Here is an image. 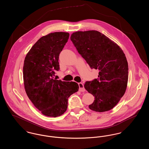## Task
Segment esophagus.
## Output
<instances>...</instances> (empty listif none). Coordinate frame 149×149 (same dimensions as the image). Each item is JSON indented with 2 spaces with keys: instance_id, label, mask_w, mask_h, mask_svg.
<instances>
[{
  "instance_id": "obj_1",
  "label": "esophagus",
  "mask_w": 149,
  "mask_h": 149,
  "mask_svg": "<svg viewBox=\"0 0 149 149\" xmlns=\"http://www.w3.org/2000/svg\"><path fill=\"white\" fill-rule=\"evenodd\" d=\"M78 85H79V91L80 92H85V88H84V85L82 83H78Z\"/></svg>"
}]
</instances>
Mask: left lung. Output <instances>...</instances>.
<instances>
[{"mask_svg":"<svg viewBox=\"0 0 149 149\" xmlns=\"http://www.w3.org/2000/svg\"><path fill=\"white\" fill-rule=\"evenodd\" d=\"M70 40L91 68L99 70L98 78L84 84L95 98L89 108L99 112L111 110L127 88L128 66L125 54L116 43L97 31L74 32Z\"/></svg>","mask_w":149,"mask_h":149,"instance_id":"left-lung-1","label":"left lung"}]
</instances>
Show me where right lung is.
Instances as JSON below:
<instances>
[{"instance_id": "obj_1", "label": "right lung", "mask_w": 149, "mask_h": 149, "mask_svg": "<svg viewBox=\"0 0 149 149\" xmlns=\"http://www.w3.org/2000/svg\"><path fill=\"white\" fill-rule=\"evenodd\" d=\"M69 33L54 32L40 38L25 57L23 80L29 99L41 113L56 117L67 109L69 97L79 90L78 83L54 79L60 70L58 57Z\"/></svg>"}]
</instances>
